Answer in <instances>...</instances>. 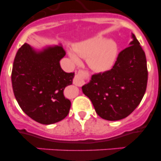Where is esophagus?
Instances as JSON below:
<instances>
[{"label": "esophagus", "instance_id": "34e87169", "mask_svg": "<svg viewBox=\"0 0 161 161\" xmlns=\"http://www.w3.org/2000/svg\"><path fill=\"white\" fill-rule=\"evenodd\" d=\"M85 76V72H84V71L80 70L78 72V73H76V76L73 80V84L76 86H81L84 84V77Z\"/></svg>", "mask_w": 161, "mask_h": 161}]
</instances>
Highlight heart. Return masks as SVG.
Here are the masks:
<instances>
[{
	"label": "heart",
	"instance_id": "1",
	"mask_svg": "<svg viewBox=\"0 0 161 161\" xmlns=\"http://www.w3.org/2000/svg\"><path fill=\"white\" fill-rule=\"evenodd\" d=\"M74 52L79 57L87 59L88 64L93 70L105 72L113 66L118 47L114 41L97 36L80 42L74 47ZM75 54L70 52L69 56L75 63H79V58Z\"/></svg>",
	"mask_w": 161,
	"mask_h": 161
}]
</instances>
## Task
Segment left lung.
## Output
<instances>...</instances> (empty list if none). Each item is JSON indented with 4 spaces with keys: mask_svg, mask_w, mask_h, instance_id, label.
<instances>
[{
    "mask_svg": "<svg viewBox=\"0 0 161 161\" xmlns=\"http://www.w3.org/2000/svg\"><path fill=\"white\" fill-rule=\"evenodd\" d=\"M130 46L119 54L113 68L94 74L82 86L84 94L93 103L102 119L117 121L130 115L146 92L147 68L146 55L135 35Z\"/></svg>",
    "mask_w": 161,
    "mask_h": 161,
    "instance_id": "left-lung-1",
    "label": "left lung"
}]
</instances>
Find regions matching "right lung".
Returning <instances> with one entry per match:
<instances>
[{
    "instance_id": "add662e5",
    "label": "right lung",
    "mask_w": 161,
    "mask_h": 161,
    "mask_svg": "<svg viewBox=\"0 0 161 161\" xmlns=\"http://www.w3.org/2000/svg\"><path fill=\"white\" fill-rule=\"evenodd\" d=\"M65 54L62 46L36 51L25 43L14 59V96L24 113L41 124L58 123L69 113L71 102L64 96V89L72 85L75 74L61 68L59 61Z\"/></svg>"
}]
</instances>
